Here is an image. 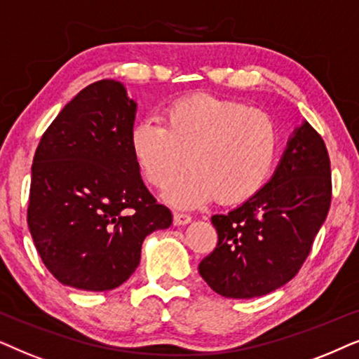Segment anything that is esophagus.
<instances>
[{
    "instance_id": "obj_1",
    "label": "esophagus",
    "mask_w": 359,
    "mask_h": 359,
    "mask_svg": "<svg viewBox=\"0 0 359 359\" xmlns=\"http://www.w3.org/2000/svg\"><path fill=\"white\" fill-rule=\"evenodd\" d=\"M190 222H192V217H190L189 213H184V212L174 213V224H177V226H180V224H187Z\"/></svg>"
}]
</instances>
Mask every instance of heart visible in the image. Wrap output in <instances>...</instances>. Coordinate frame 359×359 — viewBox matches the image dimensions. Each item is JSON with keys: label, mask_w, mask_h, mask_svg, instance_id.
Wrapping results in <instances>:
<instances>
[{"label": "heart", "mask_w": 359, "mask_h": 359, "mask_svg": "<svg viewBox=\"0 0 359 359\" xmlns=\"http://www.w3.org/2000/svg\"><path fill=\"white\" fill-rule=\"evenodd\" d=\"M133 156L146 180L170 189L177 205L194 207L217 197L236 205L255 197L274 169L279 136L269 114L245 103L195 93L167 104L159 119L131 130Z\"/></svg>", "instance_id": "heart-1"}]
</instances>
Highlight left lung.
I'll use <instances>...</instances> for the list:
<instances>
[{
  "label": "left lung",
  "mask_w": 359,
  "mask_h": 359,
  "mask_svg": "<svg viewBox=\"0 0 359 359\" xmlns=\"http://www.w3.org/2000/svg\"><path fill=\"white\" fill-rule=\"evenodd\" d=\"M332 202V169L322 136L305 121L272 179L240 207L213 215L217 248L198 272L228 299L261 297L287 284L307 259Z\"/></svg>",
  "instance_id": "8db88e82"
}]
</instances>
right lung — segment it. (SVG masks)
<instances>
[{
	"label": "right lung",
	"instance_id": "right-lung-1",
	"mask_svg": "<svg viewBox=\"0 0 359 359\" xmlns=\"http://www.w3.org/2000/svg\"><path fill=\"white\" fill-rule=\"evenodd\" d=\"M135 116L123 85L100 80L65 104L36 149L27 224L42 262L70 287L116 289L140 266L144 238L172 224L133 156Z\"/></svg>",
	"mask_w": 359,
	"mask_h": 359
}]
</instances>
